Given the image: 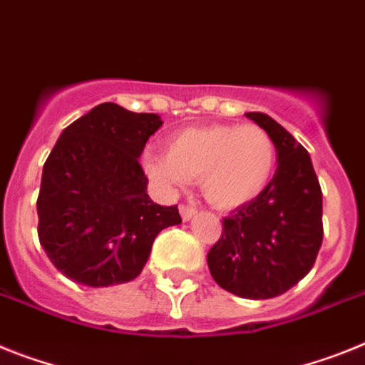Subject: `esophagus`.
Listing matches in <instances>:
<instances>
[{
	"instance_id": "1",
	"label": "esophagus",
	"mask_w": 365,
	"mask_h": 365,
	"mask_svg": "<svg viewBox=\"0 0 365 365\" xmlns=\"http://www.w3.org/2000/svg\"><path fill=\"white\" fill-rule=\"evenodd\" d=\"M179 212H180V217H182V220L190 221L192 217L195 216V214H197V210H195L194 207H188V205H180Z\"/></svg>"
}]
</instances>
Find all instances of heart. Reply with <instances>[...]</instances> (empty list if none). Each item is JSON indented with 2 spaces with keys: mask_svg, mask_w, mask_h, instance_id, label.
Wrapping results in <instances>:
<instances>
[{
  "mask_svg": "<svg viewBox=\"0 0 365 365\" xmlns=\"http://www.w3.org/2000/svg\"><path fill=\"white\" fill-rule=\"evenodd\" d=\"M144 168L166 190L199 180L214 208L236 210L267 188L277 168V145L257 123L188 127L168 138L166 155L148 153Z\"/></svg>",
  "mask_w": 365,
  "mask_h": 365,
  "instance_id": "1",
  "label": "heart"
}]
</instances>
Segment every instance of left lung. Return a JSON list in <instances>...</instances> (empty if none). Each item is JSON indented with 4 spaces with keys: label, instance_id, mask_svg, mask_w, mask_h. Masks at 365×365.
<instances>
[{
    "label": "left lung",
    "instance_id": "1",
    "mask_svg": "<svg viewBox=\"0 0 365 365\" xmlns=\"http://www.w3.org/2000/svg\"><path fill=\"white\" fill-rule=\"evenodd\" d=\"M245 116L272 135L275 175L262 195L223 217L221 238L207 262L230 294L272 299L312 269L323 242V194L307 149L264 112Z\"/></svg>",
    "mask_w": 365,
    "mask_h": 365
}]
</instances>
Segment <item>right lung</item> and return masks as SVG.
<instances>
[{
  "mask_svg": "<svg viewBox=\"0 0 365 365\" xmlns=\"http://www.w3.org/2000/svg\"><path fill=\"white\" fill-rule=\"evenodd\" d=\"M158 114L101 103L62 130L43 164L38 240L62 275L92 288L142 273L162 229L179 225L177 207L148 195L138 164Z\"/></svg>",
  "mask_w": 365,
  "mask_h": 365,
  "instance_id": "add662e5",
  "label": "right lung"
}]
</instances>
